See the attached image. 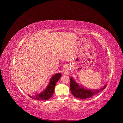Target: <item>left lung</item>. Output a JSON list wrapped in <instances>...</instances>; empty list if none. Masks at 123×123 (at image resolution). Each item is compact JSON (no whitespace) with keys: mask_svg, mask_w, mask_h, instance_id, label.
<instances>
[{"mask_svg":"<svg viewBox=\"0 0 123 123\" xmlns=\"http://www.w3.org/2000/svg\"><path fill=\"white\" fill-rule=\"evenodd\" d=\"M107 83L98 90H90L79 85L73 77L70 78V90L73 95L77 98L86 99L94 96L106 87Z\"/></svg>","mask_w":123,"mask_h":123,"instance_id":"obj_1","label":"left lung"}]
</instances>
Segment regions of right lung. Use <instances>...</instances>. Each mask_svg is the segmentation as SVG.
I'll return each instance as SVG.
<instances>
[{
	"mask_svg": "<svg viewBox=\"0 0 123 123\" xmlns=\"http://www.w3.org/2000/svg\"><path fill=\"white\" fill-rule=\"evenodd\" d=\"M61 76L62 74L60 73L54 74L50 78L48 85L43 91L34 95H28V96L30 98L36 100H46L49 99L54 94L55 86Z\"/></svg>",
	"mask_w": 123,
	"mask_h": 123,
	"instance_id": "obj_1",
	"label": "right lung"
}]
</instances>
